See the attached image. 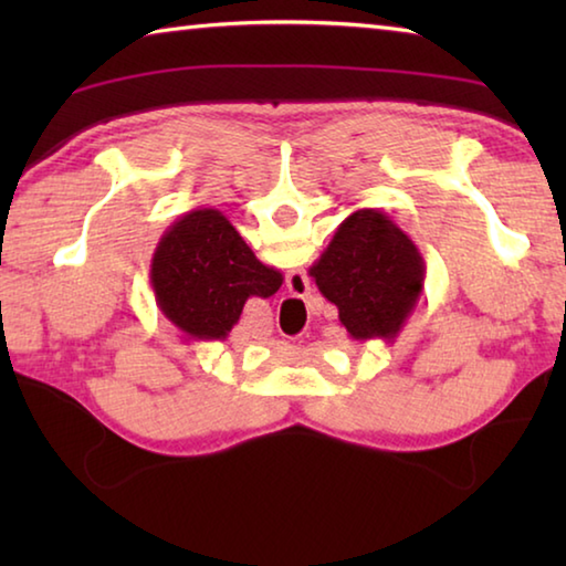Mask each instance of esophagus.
<instances>
[{
  "label": "esophagus",
  "mask_w": 566,
  "mask_h": 566,
  "mask_svg": "<svg viewBox=\"0 0 566 566\" xmlns=\"http://www.w3.org/2000/svg\"><path fill=\"white\" fill-rule=\"evenodd\" d=\"M302 282H304V286H306V290H310V284H306V280H304V276H302ZM296 296H304V294H300V292H294Z\"/></svg>",
  "instance_id": "1"
}]
</instances>
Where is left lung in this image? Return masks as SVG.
Wrapping results in <instances>:
<instances>
[{"mask_svg":"<svg viewBox=\"0 0 566 566\" xmlns=\"http://www.w3.org/2000/svg\"><path fill=\"white\" fill-rule=\"evenodd\" d=\"M424 256L379 209H357L337 227L310 276L339 310L352 339L395 342L424 290Z\"/></svg>","mask_w":566,"mask_h":566,"instance_id":"left-lung-1","label":"left lung"}]
</instances>
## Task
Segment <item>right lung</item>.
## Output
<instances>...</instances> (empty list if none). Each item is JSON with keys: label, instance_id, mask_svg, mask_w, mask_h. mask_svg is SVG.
Masks as SVG:
<instances>
[{"label": "right lung", "instance_id": "1", "mask_svg": "<svg viewBox=\"0 0 566 566\" xmlns=\"http://www.w3.org/2000/svg\"><path fill=\"white\" fill-rule=\"evenodd\" d=\"M149 282L161 314L195 342H224L249 296H272L284 276L256 260L212 207L181 214L151 254Z\"/></svg>", "mask_w": 566, "mask_h": 566}]
</instances>
